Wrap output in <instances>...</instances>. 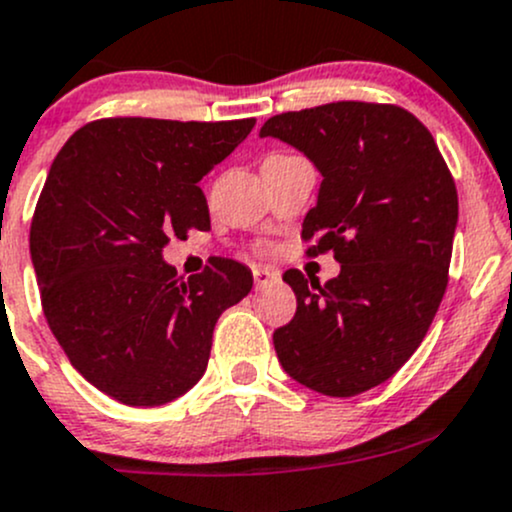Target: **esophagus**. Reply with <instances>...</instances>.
<instances>
[{"label": "esophagus", "instance_id": "34e87169", "mask_svg": "<svg viewBox=\"0 0 512 512\" xmlns=\"http://www.w3.org/2000/svg\"><path fill=\"white\" fill-rule=\"evenodd\" d=\"M273 280H278V271H273V268H263V266L254 268L256 288H261V285H266V283H273Z\"/></svg>", "mask_w": 512, "mask_h": 512}]
</instances>
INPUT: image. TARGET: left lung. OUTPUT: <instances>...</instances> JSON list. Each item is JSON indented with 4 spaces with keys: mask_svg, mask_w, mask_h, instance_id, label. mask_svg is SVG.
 Wrapping results in <instances>:
<instances>
[{
    "mask_svg": "<svg viewBox=\"0 0 512 512\" xmlns=\"http://www.w3.org/2000/svg\"><path fill=\"white\" fill-rule=\"evenodd\" d=\"M322 173L302 222L307 256L334 254L337 278L283 273L298 310L273 332L285 371L332 398L388 381L415 354L449 283L456 185L427 126L398 104L329 102L261 126Z\"/></svg>",
    "mask_w": 512,
    "mask_h": 512,
    "instance_id": "8db88e82",
    "label": "left lung"
}]
</instances>
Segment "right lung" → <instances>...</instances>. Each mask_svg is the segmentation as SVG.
Instances as JSON below:
<instances>
[{
  "label": "right lung",
  "mask_w": 512,
  "mask_h": 512,
  "mask_svg": "<svg viewBox=\"0 0 512 512\" xmlns=\"http://www.w3.org/2000/svg\"><path fill=\"white\" fill-rule=\"evenodd\" d=\"M254 124L95 119L48 170L29 236L43 315L70 364L119 403L153 408L195 386L219 315L254 285L232 258L188 280L161 258L170 236L210 229L197 183Z\"/></svg>",
  "instance_id": "right-lung-1"
}]
</instances>
